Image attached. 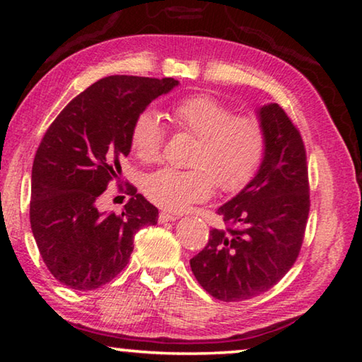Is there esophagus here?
<instances>
[{"instance_id":"34e87169","label":"esophagus","mask_w":362,"mask_h":362,"mask_svg":"<svg viewBox=\"0 0 362 362\" xmlns=\"http://www.w3.org/2000/svg\"><path fill=\"white\" fill-rule=\"evenodd\" d=\"M179 217L174 216V214H169V212H159L158 216V220L159 223H166V222H174V220H177Z\"/></svg>"}]
</instances>
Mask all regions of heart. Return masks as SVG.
Instances as JSON below:
<instances>
[{
    "mask_svg": "<svg viewBox=\"0 0 362 362\" xmlns=\"http://www.w3.org/2000/svg\"><path fill=\"white\" fill-rule=\"evenodd\" d=\"M170 119L179 132L198 137L189 170L158 169L145 177L144 193L151 203L170 212H182L204 203L214 187L222 193H238L259 174L268 151L265 124L212 95H189L175 102ZM166 129L153 110L140 112L132 122L131 148L140 161L161 156Z\"/></svg>",
    "mask_w": 362,
    "mask_h": 362,
    "instance_id": "1",
    "label": "heart"
}]
</instances>
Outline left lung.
<instances>
[{
	"label": "left lung",
	"mask_w": 362,
	"mask_h": 362,
	"mask_svg": "<svg viewBox=\"0 0 362 362\" xmlns=\"http://www.w3.org/2000/svg\"><path fill=\"white\" fill-rule=\"evenodd\" d=\"M268 151L259 174L218 207L225 228L189 260L194 278L222 302H241L272 289L302 249L310 212V183L302 136L278 103L259 110Z\"/></svg>",
	"instance_id": "obj_1"
}]
</instances>
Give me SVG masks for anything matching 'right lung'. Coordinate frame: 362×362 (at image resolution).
Here are the masks:
<instances>
[{
	"mask_svg": "<svg viewBox=\"0 0 362 362\" xmlns=\"http://www.w3.org/2000/svg\"><path fill=\"white\" fill-rule=\"evenodd\" d=\"M177 84L174 78H102L47 127L33 161L30 223L42 262L70 289L93 291L118 276L136 233L158 222L156 207L131 183L119 216L97 211V199L119 179L136 116Z\"/></svg>",
	"mask_w": 362,
	"mask_h": 362,
	"instance_id": "obj_1",
	"label": "right lung"
}]
</instances>
